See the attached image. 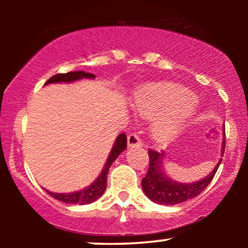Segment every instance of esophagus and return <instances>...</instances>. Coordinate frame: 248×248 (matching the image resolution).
Here are the masks:
<instances>
[{
	"instance_id": "34e87169",
	"label": "esophagus",
	"mask_w": 248,
	"mask_h": 248,
	"mask_svg": "<svg viewBox=\"0 0 248 248\" xmlns=\"http://www.w3.org/2000/svg\"><path fill=\"white\" fill-rule=\"evenodd\" d=\"M127 142H128V148H136V147L142 146V142L140 140V138H139V136L134 133L130 134V135H128Z\"/></svg>"
}]
</instances>
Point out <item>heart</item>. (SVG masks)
Wrapping results in <instances>:
<instances>
[{"label": "heart", "instance_id": "obj_1", "mask_svg": "<svg viewBox=\"0 0 248 248\" xmlns=\"http://www.w3.org/2000/svg\"><path fill=\"white\" fill-rule=\"evenodd\" d=\"M197 98L191 91L172 82H152L135 93L132 106L144 119L156 118L152 127L154 140L166 144L189 128L195 118Z\"/></svg>", "mask_w": 248, "mask_h": 248}]
</instances>
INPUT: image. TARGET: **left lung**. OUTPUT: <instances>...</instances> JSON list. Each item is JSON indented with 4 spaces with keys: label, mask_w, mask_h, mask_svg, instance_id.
<instances>
[{
    "label": "left lung",
    "mask_w": 248,
    "mask_h": 248,
    "mask_svg": "<svg viewBox=\"0 0 248 248\" xmlns=\"http://www.w3.org/2000/svg\"><path fill=\"white\" fill-rule=\"evenodd\" d=\"M223 136L220 156L224 155L225 149V129H223ZM149 169L146 177L142 179V190L150 201L161 205H176L198 196L215 177L221 162V158H219L218 163L204 178L192 183H181L167 175L164 167L166 153L149 150Z\"/></svg>",
    "instance_id": "left-lung-1"
}]
</instances>
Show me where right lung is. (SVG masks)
Wrapping results in <instances>:
<instances>
[{"instance_id": "obj_1", "label": "right lung", "mask_w": 248, "mask_h": 248, "mask_svg": "<svg viewBox=\"0 0 248 248\" xmlns=\"http://www.w3.org/2000/svg\"><path fill=\"white\" fill-rule=\"evenodd\" d=\"M95 76L92 73H86L84 71H73V72H67L62 73V75H56L45 82V85L50 84H70V82H75L81 79H94ZM127 148V136L126 134L122 133L119 136H116L114 144H113L112 149H110L109 155H108L106 162H105V166L102 168V170L99 173V176L96 177L90 186H87L84 189L78 190L75 192H67V193H58V192H52L49 190L44 189L51 197L58 199V201L62 202V203L66 204H79V205H86V204H91L93 202L98 201L99 198L104 195L105 190L107 186V175L108 170H109L110 166L113 164L116 158L119 157V155L124 152Z\"/></svg>"}]
</instances>
